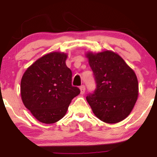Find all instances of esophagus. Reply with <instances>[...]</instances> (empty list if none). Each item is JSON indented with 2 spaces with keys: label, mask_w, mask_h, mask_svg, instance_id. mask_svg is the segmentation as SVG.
Wrapping results in <instances>:
<instances>
[{
  "label": "esophagus",
  "mask_w": 157,
  "mask_h": 157,
  "mask_svg": "<svg viewBox=\"0 0 157 157\" xmlns=\"http://www.w3.org/2000/svg\"><path fill=\"white\" fill-rule=\"evenodd\" d=\"M80 89L81 94H83L85 93V91H86V86H85L84 85H82V86H80Z\"/></svg>",
  "instance_id": "esophagus-1"
}]
</instances>
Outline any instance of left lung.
<instances>
[{
	"mask_svg": "<svg viewBox=\"0 0 157 157\" xmlns=\"http://www.w3.org/2000/svg\"><path fill=\"white\" fill-rule=\"evenodd\" d=\"M96 89L86 100L97 118L117 123L127 117L137 100L139 86L134 71L113 52L88 53Z\"/></svg>",
	"mask_w": 157,
	"mask_h": 157,
	"instance_id": "left-lung-1",
	"label": "left lung"
}]
</instances>
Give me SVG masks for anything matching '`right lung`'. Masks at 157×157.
Wrapping results in <instances>:
<instances>
[{
    "mask_svg": "<svg viewBox=\"0 0 157 157\" xmlns=\"http://www.w3.org/2000/svg\"><path fill=\"white\" fill-rule=\"evenodd\" d=\"M67 55L52 52L40 57L23 74L21 94L27 109L40 122L52 124L66 114L71 100L80 93L71 85L72 72Z\"/></svg>",
    "mask_w": 157,
    "mask_h": 157,
    "instance_id": "add662e5",
    "label": "right lung"
}]
</instances>
